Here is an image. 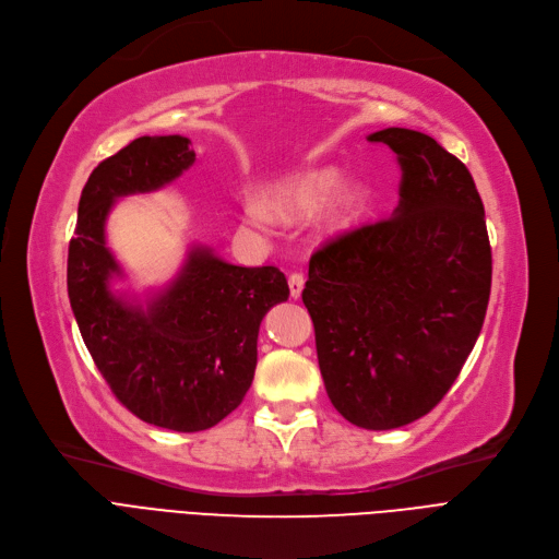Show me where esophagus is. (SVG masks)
Returning a JSON list of instances; mask_svg holds the SVG:
<instances>
[{"instance_id":"34e87169","label":"esophagus","mask_w":559,"mask_h":559,"mask_svg":"<svg viewBox=\"0 0 559 559\" xmlns=\"http://www.w3.org/2000/svg\"><path fill=\"white\" fill-rule=\"evenodd\" d=\"M287 283H289V297H293V299H299V297H301V293H304V283H306L304 274H289Z\"/></svg>"}]
</instances>
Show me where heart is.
<instances>
[{"label": "heart", "instance_id": "obj_1", "mask_svg": "<svg viewBox=\"0 0 559 559\" xmlns=\"http://www.w3.org/2000/svg\"><path fill=\"white\" fill-rule=\"evenodd\" d=\"M335 185H337L335 168H320V171H310L306 176H299L295 180L272 189L266 193V205H270L274 214L283 216V219H289V222L306 219V216L318 212L331 199ZM368 199L370 193L362 185L358 182L340 185L329 207V222L333 226H347L362 210H366ZM245 214L247 219L255 226H264L266 219H270V212H266V207L255 199H249L245 203Z\"/></svg>", "mask_w": 559, "mask_h": 559}]
</instances>
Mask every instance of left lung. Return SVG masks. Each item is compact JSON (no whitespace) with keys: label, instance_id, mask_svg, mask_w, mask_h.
Instances as JSON below:
<instances>
[{"label":"left lung","instance_id":"1","mask_svg":"<svg viewBox=\"0 0 559 559\" xmlns=\"http://www.w3.org/2000/svg\"><path fill=\"white\" fill-rule=\"evenodd\" d=\"M368 141L397 155L400 205L314 251L301 299L331 404L383 431L429 414L464 368L489 306L491 245L464 162L406 128Z\"/></svg>","mask_w":559,"mask_h":559}]
</instances>
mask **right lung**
<instances>
[{
    "mask_svg": "<svg viewBox=\"0 0 559 559\" xmlns=\"http://www.w3.org/2000/svg\"><path fill=\"white\" fill-rule=\"evenodd\" d=\"M197 153L180 134L139 136L93 168L68 247V297L95 366L116 400L143 423L203 431L251 388L260 322L287 301L276 266H237L191 247L178 276L143 304L111 293L120 264L107 249L114 203L174 182Z\"/></svg>",
    "mask_w": 559,
    "mask_h": 559,
    "instance_id": "add662e5",
    "label": "right lung"
}]
</instances>
